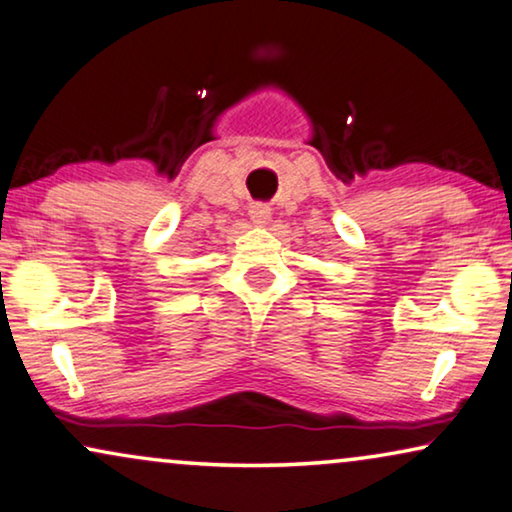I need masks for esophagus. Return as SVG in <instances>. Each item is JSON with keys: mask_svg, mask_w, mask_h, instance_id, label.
Wrapping results in <instances>:
<instances>
[{"mask_svg": "<svg viewBox=\"0 0 512 512\" xmlns=\"http://www.w3.org/2000/svg\"><path fill=\"white\" fill-rule=\"evenodd\" d=\"M248 212H250V219H252V222H255L257 226L269 224V219H271V208H269L267 203H252Z\"/></svg>", "mask_w": 512, "mask_h": 512, "instance_id": "34e87169", "label": "esophagus"}]
</instances>
